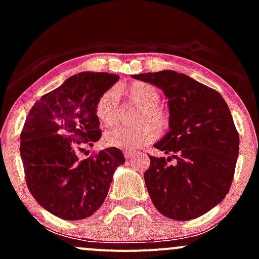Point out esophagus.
I'll return each instance as SVG.
<instances>
[{"label":"esophagus","instance_id":"1","mask_svg":"<svg viewBox=\"0 0 259 259\" xmlns=\"http://www.w3.org/2000/svg\"><path fill=\"white\" fill-rule=\"evenodd\" d=\"M134 155H137V153H134V151H130V150H125L124 151L125 159H132Z\"/></svg>","mask_w":259,"mask_h":259}]
</instances>
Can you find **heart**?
Segmentation results:
<instances>
[{"instance_id":"heart-1","label":"heart","mask_w":259,"mask_h":259,"mask_svg":"<svg viewBox=\"0 0 259 259\" xmlns=\"http://www.w3.org/2000/svg\"><path fill=\"white\" fill-rule=\"evenodd\" d=\"M133 105L140 108L137 115L138 125L132 127L119 126L109 130L104 135L108 146L126 150H137L158 139L159 130L169 127L170 115L168 110L159 105L160 93L151 83L134 81L125 88L117 89ZM95 116L101 126L110 127L117 122L120 116L119 96L116 90L109 89L100 95L95 104Z\"/></svg>"}]
</instances>
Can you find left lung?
Segmentation results:
<instances>
[{"label": "left lung", "instance_id": "8db88e82", "mask_svg": "<svg viewBox=\"0 0 259 259\" xmlns=\"http://www.w3.org/2000/svg\"><path fill=\"white\" fill-rule=\"evenodd\" d=\"M154 83L169 99L170 130L154 148L170 156H151L144 180L154 207L174 221L203 215L229 192L239 135L221 94L170 70L134 75ZM176 159V163L168 161Z\"/></svg>", "mask_w": 259, "mask_h": 259}]
</instances>
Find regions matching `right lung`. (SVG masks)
Wrapping results in <instances>:
<instances>
[{
    "label": "right lung",
    "instance_id": "right-lung-1",
    "mask_svg": "<svg viewBox=\"0 0 259 259\" xmlns=\"http://www.w3.org/2000/svg\"><path fill=\"white\" fill-rule=\"evenodd\" d=\"M119 76L80 72L41 96L21 132L20 154L28 190L36 202L59 218L79 221L101 207L121 150L108 148L79 159L101 138L95 104Z\"/></svg>",
    "mask_w": 259,
    "mask_h": 259
}]
</instances>
